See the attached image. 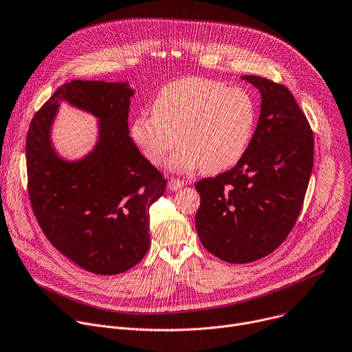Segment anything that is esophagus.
Segmentation results:
<instances>
[{
    "label": "esophagus",
    "mask_w": 352,
    "mask_h": 352,
    "mask_svg": "<svg viewBox=\"0 0 352 352\" xmlns=\"http://www.w3.org/2000/svg\"><path fill=\"white\" fill-rule=\"evenodd\" d=\"M169 188L172 190V191H176V190H179V188H182L183 186H184V183L182 182V180H179V179H176V177H172L170 180H169Z\"/></svg>",
    "instance_id": "obj_1"
}]
</instances>
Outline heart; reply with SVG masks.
Returning <instances> with one entry per match:
<instances>
[{"mask_svg":"<svg viewBox=\"0 0 352 352\" xmlns=\"http://www.w3.org/2000/svg\"><path fill=\"white\" fill-rule=\"evenodd\" d=\"M256 124V105L240 87L208 78H184L164 86L153 100V112L142 111L131 122L130 135L144 157L179 172L204 168L218 173L245 155Z\"/></svg>","mask_w":352,"mask_h":352,"instance_id":"heart-1","label":"heart"}]
</instances>
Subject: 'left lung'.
<instances>
[{"instance_id":"1","label":"left lung","mask_w":352,"mask_h":352,"mask_svg":"<svg viewBox=\"0 0 352 352\" xmlns=\"http://www.w3.org/2000/svg\"><path fill=\"white\" fill-rule=\"evenodd\" d=\"M262 97L251 144L230 170L195 183V229L219 259L248 263L272 254L293 230L314 168V133L292 91L243 76Z\"/></svg>"}]
</instances>
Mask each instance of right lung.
Returning a JSON list of instances; mask_svg holds the SVG:
<instances>
[{"mask_svg":"<svg viewBox=\"0 0 352 352\" xmlns=\"http://www.w3.org/2000/svg\"><path fill=\"white\" fill-rule=\"evenodd\" d=\"M133 94L126 83H65L36 112L26 137L28 190L41 230L60 254L96 274L126 272L146 256L148 210L168 183L129 135ZM59 100L100 119L96 148L76 163L59 159L50 144Z\"/></svg>","mask_w":352,"mask_h":352,"instance_id":"add662e5","label":"right lung"}]
</instances>
